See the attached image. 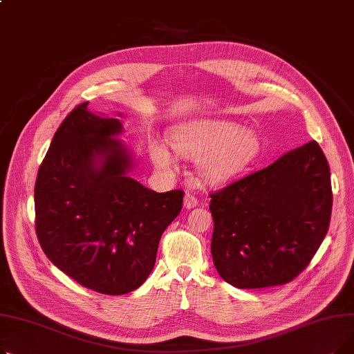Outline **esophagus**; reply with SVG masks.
<instances>
[{
    "label": "esophagus",
    "instance_id": "obj_1",
    "mask_svg": "<svg viewBox=\"0 0 354 354\" xmlns=\"http://www.w3.org/2000/svg\"><path fill=\"white\" fill-rule=\"evenodd\" d=\"M198 205V198L192 194H187L183 198V207L187 209H191V208H195Z\"/></svg>",
    "mask_w": 354,
    "mask_h": 354
}]
</instances>
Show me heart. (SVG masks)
<instances>
[{
  "label": "heart",
  "instance_id": "heart-1",
  "mask_svg": "<svg viewBox=\"0 0 354 354\" xmlns=\"http://www.w3.org/2000/svg\"><path fill=\"white\" fill-rule=\"evenodd\" d=\"M175 151L187 158H198V171L209 183H225L255 162L261 153V140L252 130L215 119L192 120L180 124L171 133ZM158 167L169 169L174 163L171 151L160 142L149 146Z\"/></svg>",
  "mask_w": 354,
  "mask_h": 354
}]
</instances>
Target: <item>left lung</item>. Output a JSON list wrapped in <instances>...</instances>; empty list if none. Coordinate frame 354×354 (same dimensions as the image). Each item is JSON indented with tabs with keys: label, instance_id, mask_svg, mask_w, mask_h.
<instances>
[{
	"label": "left lung",
	"instance_id": "1",
	"mask_svg": "<svg viewBox=\"0 0 354 354\" xmlns=\"http://www.w3.org/2000/svg\"><path fill=\"white\" fill-rule=\"evenodd\" d=\"M209 196L214 266L236 288L292 281L330 225V167L315 140Z\"/></svg>",
	"mask_w": 354,
	"mask_h": 354
}]
</instances>
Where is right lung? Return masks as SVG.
<instances>
[{
    "label": "right lung",
    "mask_w": 354,
    "mask_h": 354,
    "mask_svg": "<svg viewBox=\"0 0 354 354\" xmlns=\"http://www.w3.org/2000/svg\"><path fill=\"white\" fill-rule=\"evenodd\" d=\"M74 107L54 133L34 187L35 234L50 261L107 295L139 288L183 191L158 194L130 178L133 159L115 139L118 119Z\"/></svg>",
    "instance_id": "obj_1"
}]
</instances>
